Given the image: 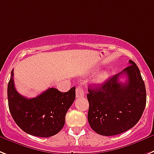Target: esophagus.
I'll return each mask as SVG.
<instances>
[{"instance_id": "34e87169", "label": "esophagus", "mask_w": 154, "mask_h": 154, "mask_svg": "<svg viewBox=\"0 0 154 154\" xmlns=\"http://www.w3.org/2000/svg\"><path fill=\"white\" fill-rule=\"evenodd\" d=\"M85 95V91H83L82 87H77L76 88V96L77 98H80V97H83Z\"/></svg>"}]
</instances>
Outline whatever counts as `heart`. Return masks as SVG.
Listing matches in <instances>:
<instances>
[{
    "mask_svg": "<svg viewBox=\"0 0 154 154\" xmlns=\"http://www.w3.org/2000/svg\"><path fill=\"white\" fill-rule=\"evenodd\" d=\"M109 77V72H107V71H103L102 73H99L96 77H95V83H103L104 81H106Z\"/></svg>",
    "mask_w": 154,
    "mask_h": 154,
    "instance_id": "heart-1",
    "label": "heart"
}]
</instances>
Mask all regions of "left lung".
Here are the masks:
<instances>
[{"mask_svg": "<svg viewBox=\"0 0 154 154\" xmlns=\"http://www.w3.org/2000/svg\"><path fill=\"white\" fill-rule=\"evenodd\" d=\"M127 81L122 83L119 77ZM88 88V120L91 128L105 136L119 135L134 127L143 115L146 91L140 70L132 60L118 74L102 85Z\"/></svg>", "mask_w": 154, "mask_h": 154, "instance_id": "obj_1", "label": "left lung"}]
</instances>
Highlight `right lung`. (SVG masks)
I'll return each instance as SVG.
<instances>
[{
	"instance_id": "add662e5",
	"label": "right lung",
	"mask_w": 154,
	"mask_h": 154,
	"mask_svg": "<svg viewBox=\"0 0 154 154\" xmlns=\"http://www.w3.org/2000/svg\"><path fill=\"white\" fill-rule=\"evenodd\" d=\"M14 72L8 85V100L11 117L25 132L38 137L56 135L65 125L67 111L74 102L75 87L66 92L50 88L35 98L27 99L16 91Z\"/></svg>"
}]
</instances>
